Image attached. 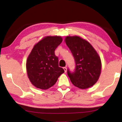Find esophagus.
Listing matches in <instances>:
<instances>
[{
    "label": "esophagus",
    "mask_w": 122,
    "mask_h": 122,
    "mask_svg": "<svg viewBox=\"0 0 122 122\" xmlns=\"http://www.w3.org/2000/svg\"><path fill=\"white\" fill-rule=\"evenodd\" d=\"M63 69H64V71H65V73H66V72H67V67H63Z\"/></svg>",
    "instance_id": "1"
}]
</instances>
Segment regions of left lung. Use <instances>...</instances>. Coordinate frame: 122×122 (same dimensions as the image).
Here are the masks:
<instances>
[{
  "mask_svg": "<svg viewBox=\"0 0 122 122\" xmlns=\"http://www.w3.org/2000/svg\"><path fill=\"white\" fill-rule=\"evenodd\" d=\"M65 42L75 60V71L67 69L71 82L78 88H88L94 85L100 77L101 68L100 57L89 42L78 36H67Z\"/></svg>",
  "mask_w": 122,
  "mask_h": 122,
  "instance_id": "1",
  "label": "left lung"
}]
</instances>
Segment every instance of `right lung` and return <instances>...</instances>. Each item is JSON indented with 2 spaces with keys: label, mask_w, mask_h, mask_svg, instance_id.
<instances>
[{
  "label": "right lung",
  "mask_w": 122,
  "mask_h": 122,
  "mask_svg": "<svg viewBox=\"0 0 122 122\" xmlns=\"http://www.w3.org/2000/svg\"><path fill=\"white\" fill-rule=\"evenodd\" d=\"M62 41L59 36L45 37L34 45L26 61V69L30 82L36 87L48 89L54 85L65 71L59 67L55 50Z\"/></svg>",
  "instance_id": "1"
}]
</instances>
